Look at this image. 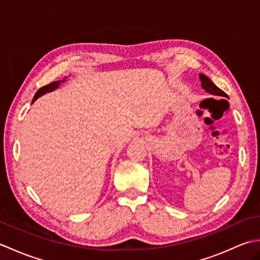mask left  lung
Wrapping results in <instances>:
<instances>
[{"label": "left lung", "instance_id": "obj_1", "mask_svg": "<svg viewBox=\"0 0 260 260\" xmlns=\"http://www.w3.org/2000/svg\"><path fill=\"white\" fill-rule=\"evenodd\" d=\"M199 77H200L202 88L208 93H211V95H215V96L227 97V93H225L224 91H222L221 89H220V88H218L217 86H215L213 82L211 81V79H209L207 76L200 74V75H199Z\"/></svg>", "mask_w": 260, "mask_h": 260}]
</instances>
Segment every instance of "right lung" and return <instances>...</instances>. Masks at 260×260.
I'll return each instance as SVG.
<instances>
[{"instance_id":"right-lung-1","label":"right lung","mask_w":260,"mask_h":260,"mask_svg":"<svg viewBox=\"0 0 260 260\" xmlns=\"http://www.w3.org/2000/svg\"><path fill=\"white\" fill-rule=\"evenodd\" d=\"M66 81V78L63 79V80H59V81H53V82H51V84H49V85H47V86H43V87H41L40 89H39L38 91H37V93L35 95V97H33V99H32V104L35 103L37 99L40 97V96H42V95H45V93H47V92H50V91H52V90H54V89H57V88L59 87V85H60V82H64Z\"/></svg>"}]
</instances>
